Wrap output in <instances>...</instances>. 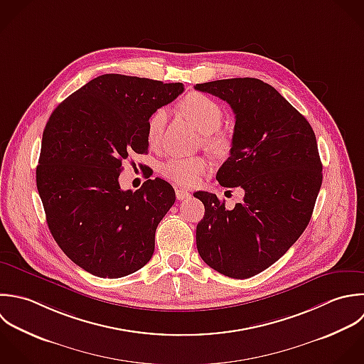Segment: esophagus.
Masks as SVG:
<instances>
[{"instance_id": "34e87169", "label": "esophagus", "mask_w": 364, "mask_h": 364, "mask_svg": "<svg viewBox=\"0 0 364 364\" xmlns=\"http://www.w3.org/2000/svg\"><path fill=\"white\" fill-rule=\"evenodd\" d=\"M176 197H177V200H186V198H190L191 194H190V191H187L184 188H177L176 190Z\"/></svg>"}]
</instances>
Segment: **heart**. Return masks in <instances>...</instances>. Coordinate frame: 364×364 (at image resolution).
Segmentation results:
<instances>
[{"mask_svg":"<svg viewBox=\"0 0 364 364\" xmlns=\"http://www.w3.org/2000/svg\"><path fill=\"white\" fill-rule=\"evenodd\" d=\"M181 113L203 134H211L220 129L223 123L221 106L207 95L190 93L180 103ZM167 120L166 109H157L147 120L146 134L150 146H157L161 140ZM208 144L221 147L223 141L217 137H208ZM208 161L204 157H171L161 166V174L180 186H194L207 173Z\"/></svg>","mask_w":364,"mask_h":364,"instance_id":"obj_1","label":"heart"}]
</instances>
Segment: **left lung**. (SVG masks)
I'll list each match as a JSON object with an SVG mask.
<instances>
[{"mask_svg": "<svg viewBox=\"0 0 364 364\" xmlns=\"http://www.w3.org/2000/svg\"><path fill=\"white\" fill-rule=\"evenodd\" d=\"M194 87L225 100L235 113L231 154L217 180L245 193L231 210L213 193H194L205 208L197 225V250L217 272L251 278L277 262L311 221L322 186L316 136L309 122L259 79H221Z\"/></svg>", "mask_w": 364, "mask_h": 364, "instance_id": "1", "label": "left lung"}]
</instances>
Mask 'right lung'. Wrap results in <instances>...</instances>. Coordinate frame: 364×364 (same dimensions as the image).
Listing matches in <instances>:
<instances>
[{"label": "right lung", "mask_w": 364, "mask_h": 364, "mask_svg": "<svg viewBox=\"0 0 364 364\" xmlns=\"http://www.w3.org/2000/svg\"><path fill=\"white\" fill-rule=\"evenodd\" d=\"M119 73L100 75L52 112L42 134L36 187L49 231L77 267L99 278H122L154 252L159 223L176 201L163 178L123 191L122 161L147 153V120L183 93Z\"/></svg>", "instance_id": "1"}]
</instances>
